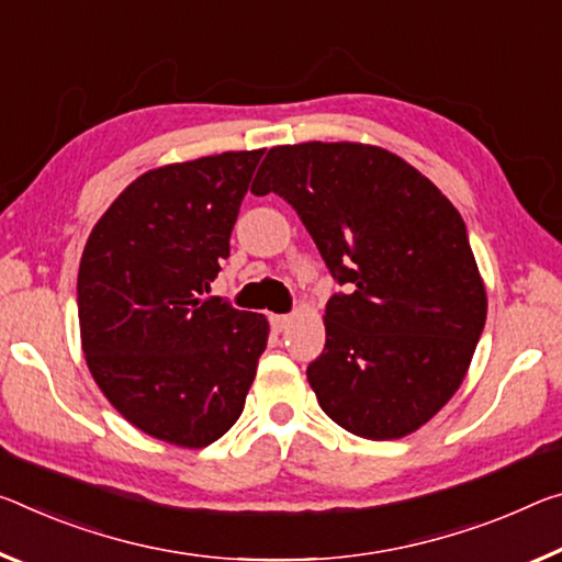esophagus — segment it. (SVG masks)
<instances>
[{"instance_id": "obj_1", "label": "esophagus", "mask_w": 562, "mask_h": 562, "mask_svg": "<svg viewBox=\"0 0 562 562\" xmlns=\"http://www.w3.org/2000/svg\"><path fill=\"white\" fill-rule=\"evenodd\" d=\"M288 323H290V315H270V325H272V329H284L288 327Z\"/></svg>"}]
</instances>
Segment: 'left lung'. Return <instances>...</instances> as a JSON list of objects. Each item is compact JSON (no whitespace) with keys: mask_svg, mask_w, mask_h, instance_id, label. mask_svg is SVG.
<instances>
[{"mask_svg":"<svg viewBox=\"0 0 562 562\" xmlns=\"http://www.w3.org/2000/svg\"><path fill=\"white\" fill-rule=\"evenodd\" d=\"M280 194L345 288L307 364L319 407L347 432L395 440L456 395L487 300L468 227L427 177L352 142L272 147L252 194Z\"/></svg>","mask_w":562,"mask_h":562,"instance_id":"left-lung-1","label":"left lung"}]
</instances>
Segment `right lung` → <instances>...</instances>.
I'll return each mask as SVG.
<instances>
[{"label": "right lung", "instance_id": "1", "mask_svg": "<svg viewBox=\"0 0 562 562\" xmlns=\"http://www.w3.org/2000/svg\"><path fill=\"white\" fill-rule=\"evenodd\" d=\"M265 149L137 177L97 222L77 278L79 329L106 400L157 440L207 448L243 415L265 315L204 297Z\"/></svg>", "mask_w": 562, "mask_h": 562}]
</instances>
